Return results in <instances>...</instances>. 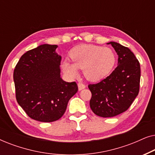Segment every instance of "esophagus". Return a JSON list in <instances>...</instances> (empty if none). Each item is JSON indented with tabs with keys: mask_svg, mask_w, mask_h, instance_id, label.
Returning <instances> with one entry per match:
<instances>
[{
	"mask_svg": "<svg viewBox=\"0 0 155 155\" xmlns=\"http://www.w3.org/2000/svg\"><path fill=\"white\" fill-rule=\"evenodd\" d=\"M78 90H79L80 91L82 90H83V89H84V88L86 87L85 84L82 83V82H79V83L78 84Z\"/></svg>",
	"mask_w": 155,
	"mask_h": 155,
	"instance_id": "esophagus-1",
	"label": "esophagus"
}]
</instances>
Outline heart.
<instances>
[{
	"label": "heart",
	"instance_id": "b5f03b06",
	"mask_svg": "<svg viewBox=\"0 0 155 155\" xmlns=\"http://www.w3.org/2000/svg\"><path fill=\"white\" fill-rule=\"evenodd\" d=\"M72 62L63 59L61 68L71 78L78 75V69L83 70L88 80L97 81L109 75L116 63V56L111 48L83 44L76 46L70 54Z\"/></svg>",
	"mask_w": 155,
	"mask_h": 155
}]
</instances>
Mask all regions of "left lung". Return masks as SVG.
Instances as JSON below:
<instances>
[{"label":"left lung","mask_w":155,"mask_h":155,"mask_svg":"<svg viewBox=\"0 0 155 155\" xmlns=\"http://www.w3.org/2000/svg\"><path fill=\"white\" fill-rule=\"evenodd\" d=\"M108 44L117 53L118 66L99 83L88 85L92 92L91 109L104 118L114 117L130 107L139 93L140 80V66L134 54L117 42Z\"/></svg>","instance_id":"1"}]
</instances>
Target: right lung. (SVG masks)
<instances>
[{
  "instance_id": "1",
  "label": "right lung",
  "mask_w": 155,
  "mask_h": 155,
  "mask_svg": "<svg viewBox=\"0 0 155 155\" xmlns=\"http://www.w3.org/2000/svg\"><path fill=\"white\" fill-rule=\"evenodd\" d=\"M57 45L42 44L21 56L14 70L16 99L28 116L53 122L64 114L70 99L78 92L75 82L61 78V56Z\"/></svg>"
}]
</instances>
